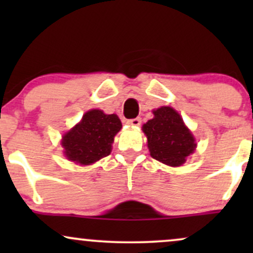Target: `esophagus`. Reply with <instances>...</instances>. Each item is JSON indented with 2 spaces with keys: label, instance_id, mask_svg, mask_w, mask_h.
I'll list each match as a JSON object with an SVG mask.
<instances>
[{
  "label": "esophagus",
  "instance_id": "esophagus-1",
  "mask_svg": "<svg viewBox=\"0 0 253 253\" xmlns=\"http://www.w3.org/2000/svg\"><path fill=\"white\" fill-rule=\"evenodd\" d=\"M127 125H129V126L132 127H135V126H140L141 124V119L140 118H135V119H129V120H127Z\"/></svg>",
  "mask_w": 253,
  "mask_h": 253
}]
</instances>
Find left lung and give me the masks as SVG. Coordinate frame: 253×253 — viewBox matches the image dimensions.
<instances>
[{"label":"left lung","instance_id":"1","mask_svg":"<svg viewBox=\"0 0 253 253\" xmlns=\"http://www.w3.org/2000/svg\"><path fill=\"white\" fill-rule=\"evenodd\" d=\"M153 115L143 126L151 157L169 167H181L195 151V138L171 107L153 110Z\"/></svg>","mask_w":253,"mask_h":253}]
</instances>
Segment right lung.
Returning <instances> with one entry per match:
<instances>
[{
    "label": "right lung",
    "instance_id": "1",
    "mask_svg": "<svg viewBox=\"0 0 253 253\" xmlns=\"http://www.w3.org/2000/svg\"><path fill=\"white\" fill-rule=\"evenodd\" d=\"M121 127L118 115L104 114L100 109L89 110L76 126L63 135L64 155L81 165L95 163L109 155L114 136Z\"/></svg>",
    "mask_w": 253,
    "mask_h": 253
}]
</instances>
